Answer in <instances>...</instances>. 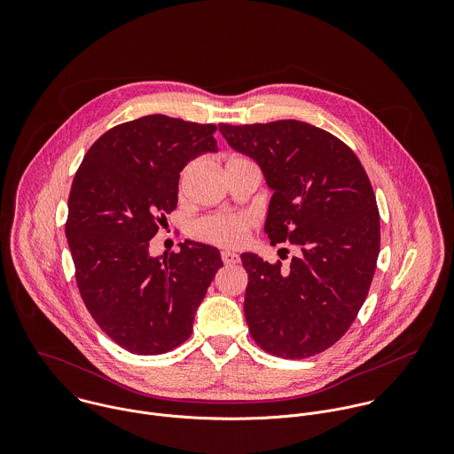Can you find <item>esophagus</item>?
I'll use <instances>...</instances> for the list:
<instances>
[{"instance_id":"esophagus-1","label":"esophagus","mask_w":454,"mask_h":454,"mask_svg":"<svg viewBox=\"0 0 454 454\" xmlns=\"http://www.w3.org/2000/svg\"><path fill=\"white\" fill-rule=\"evenodd\" d=\"M222 260H223V263H227V265H234V263L239 262V255L234 254V252L223 250V252H222Z\"/></svg>"}]
</instances>
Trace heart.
Listing matches in <instances>:
<instances>
[{
	"label": "heart",
	"instance_id": "b5f03b06",
	"mask_svg": "<svg viewBox=\"0 0 454 454\" xmlns=\"http://www.w3.org/2000/svg\"><path fill=\"white\" fill-rule=\"evenodd\" d=\"M241 166H255L254 160H250L247 155L232 153L225 160V168H241ZM195 162H189L178 178V192L185 194L191 176L194 173ZM254 227V220L245 215H227V213H215L202 216L197 220L192 227V234L197 239L216 245V247H241Z\"/></svg>",
	"mask_w": 454,
	"mask_h": 454
}]
</instances>
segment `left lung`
<instances>
[{
	"label": "left lung",
	"instance_id": "obj_1",
	"mask_svg": "<svg viewBox=\"0 0 454 454\" xmlns=\"http://www.w3.org/2000/svg\"><path fill=\"white\" fill-rule=\"evenodd\" d=\"M272 189L265 234L299 248L288 265L243 254L245 318L274 356L299 360L333 346L367 299L380 255V209L355 152L301 121L218 124Z\"/></svg>",
	"mask_w": 454,
	"mask_h": 454
}]
</instances>
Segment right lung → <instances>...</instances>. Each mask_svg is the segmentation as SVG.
I'll return each instance as SVG.
<instances>
[{
	"label": "right lung",
	"instance_id": "right-lung-1",
	"mask_svg": "<svg viewBox=\"0 0 454 454\" xmlns=\"http://www.w3.org/2000/svg\"><path fill=\"white\" fill-rule=\"evenodd\" d=\"M215 124L146 115L106 130L85 153L67 199L66 238L94 322L134 355H162L192 333L223 265L209 245L150 257V239L176 209L180 171L216 152Z\"/></svg>",
	"mask_w": 454,
	"mask_h": 454
}]
</instances>
